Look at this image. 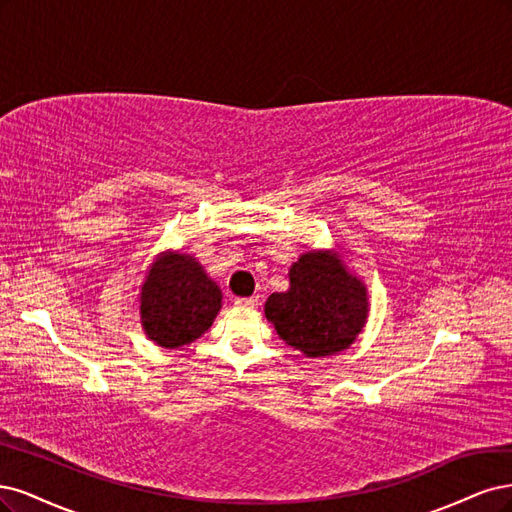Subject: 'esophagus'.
<instances>
[{
	"label": "esophagus",
	"mask_w": 512,
	"mask_h": 512,
	"mask_svg": "<svg viewBox=\"0 0 512 512\" xmlns=\"http://www.w3.org/2000/svg\"><path fill=\"white\" fill-rule=\"evenodd\" d=\"M257 302H259V300L255 298V295H253V298H236V300H234V304L240 306V308H255Z\"/></svg>",
	"instance_id": "1"
}]
</instances>
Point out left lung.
<instances>
[{"instance_id": "obj_1", "label": "left lung", "mask_w": 512, "mask_h": 512, "mask_svg": "<svg viewBox=\"0 0 512 512\" xmlns=\"http://www.w3.org/2000/svg\"><path fill=\"white\" fill-rule=\"evenodd\" d=\"M368 312V287L338 251L302 253L289 268V289L266 300L276 334L312 359L349 349Z\"/></svg>"}]
</instances>
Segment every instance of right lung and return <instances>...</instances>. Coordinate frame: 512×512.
I'll use <instances>...</instances> for the list:
<instances>
[{"instance_id":"1","label":"right lung","mask_w":512,"mask_h":512,"mask_svg":"<svg viewBox=\"0 0 512 512\" xmlns=\"http://www.w3.org/2000/svg\"><path fill=\"white\" fill-rule=\"evenodd\" d=\"M221 300V287L195 255L163 251L146 268L140 285V325L157 346L180 349L208 332Z\"/></svg>"}]
</instances>
